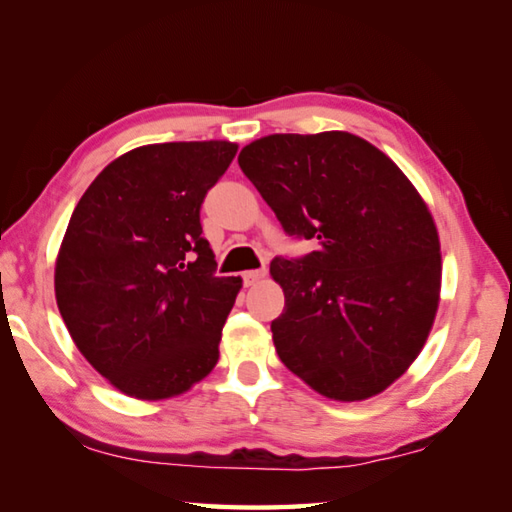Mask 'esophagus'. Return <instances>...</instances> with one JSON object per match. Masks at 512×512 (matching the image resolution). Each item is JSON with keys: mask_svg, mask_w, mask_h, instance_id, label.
Wrapping results in <instances>:
<instances>
[{"mask_svg": "<svg viewBox=\"0 0 512 512\" xmlns=\"http://www.w3.org/2000/svg\"><path fill=\"white\" fill-rule=\"evenodd\" d=\"M265 276H267L265 270H251V272L242 274V279H245V285H256V283H261Z\"/></svg>", "mask_w": 512, "mask_h": 512, "instance_id": "esophagus-1", "label": "esophagus"}]
</instances>
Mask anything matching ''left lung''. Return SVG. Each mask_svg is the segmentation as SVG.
Wrapping results in <instances>:
<instances>
[{"mask_svg": "<svg viewBox=\"0 0 512 512\" xmlns=\"http://www.w3.org/2000/svg\"><path fill=\"white\" fill-rule=\"evenodd\" d=\"M238 164L290 236L319 245L274 258L285 308L272 321L281 362L321 396L360 402L405 373L441 301V240L409 177L357 134H267Z\"/></svg>", "mask_w": 512, "mask_h": 512, "instance_id": "8db88e82", "label": "left lung"}]
</instances>
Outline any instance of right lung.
Segmentation results:
<instances>
[{"instance_id":"right-lung-1","label":"right lung","mask_w":512,"mask_h":512,"mask_svg":"<svg viewBox=\"0 0 512 512\" xmlns=\"http://www.w3.org/2000/svg\"><path fill=\"white\" fill-rule=\"evenodd\" d=\"M231 141L148 143L110 161L76 204L53 288L85 360L137 400L182 396L213 371L240 276H213L200 206Z\"/></svg>"}]
</instances>
